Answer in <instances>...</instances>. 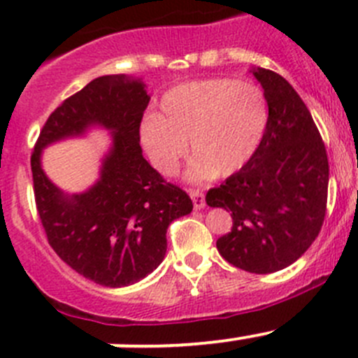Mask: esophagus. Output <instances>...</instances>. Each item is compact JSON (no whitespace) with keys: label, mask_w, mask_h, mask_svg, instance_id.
I'll list each match as a JSON object with an SVG mask.
<instances>
[{"label":"esophagus","mask_w":358,"mask_h":358,"mask_svg":"<svg viewBox=\"0 0 358 358\" xmlns=\"http://www.w3.org/2000/svg\"><path fill=\"white\" fill-rule=\"evenodd\" d=\"M189 196H190V199H192L194 208H196V210H203V208L206 206V201H204V194L201 192V190L190 189Z\"/></svg>","instance_id":"1"}]
</instances>
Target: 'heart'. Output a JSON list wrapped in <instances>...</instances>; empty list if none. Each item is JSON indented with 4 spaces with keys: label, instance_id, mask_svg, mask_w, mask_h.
<instances>
[{
    "label": "heart",
    "instance_id": "b5f03b06",
    "mask_svg": "<svg viewBox=\"0 0 358 358\" xmlns=\"http://www.w3.org/2000/svg\"><path fill=\"white\" fill-rule=\"evenodd\" d=\"M267 126L264 92L250 82L210 78L173 87L161 115H147L140 138L161 175L171 176L187 154V176L206 180L238 173L259 148Z\"/></svg>",
    "mask_w": 358,
    "mask_h": 358
}]
</instances>
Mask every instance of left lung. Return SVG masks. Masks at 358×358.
<instances>
[{
    "mask_svg": "<svg viewBox=\"0 0 358 358\" xmlns=\"http://www.w3.org/2000/svg\"><path fill=\"white\" fill-rule=\"evenodd\" d=\"M252 73L269 110L262 141L238 173L208 190L206 204L231 211V232L217 239L220 255L243 271L267 275L296 262L320 232L329 161L294 87L271 69Z\"/></svg>",
    "mask_w": 358,
    "mask_h": 358,
    "instance_id": "obj_1",
    "label": "left lung"
}]
</instances>
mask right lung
<instances>
[{
    "label": "right lung",
    "instance_id": "obj_1",
    "mask_svg": "<svg viewBox=\"0 0 358 358\" xmlns=\"http://www.w3.org/2000/svg\"><path fill=\"white\" fill-rule=\"evenodd\" d=\"M148 101L141 78H94L52 112L31 155L34 199L50 246L78 275L112 289L133 285L157 269L169 224L192 211L187 192L143 157L140 124ZM92 127L113 134L100 178L83 193H62L44 175L41 152Z\"/></svg>",
    "mask_w": 358,
    "mask_h": 358
}]
</instances>
